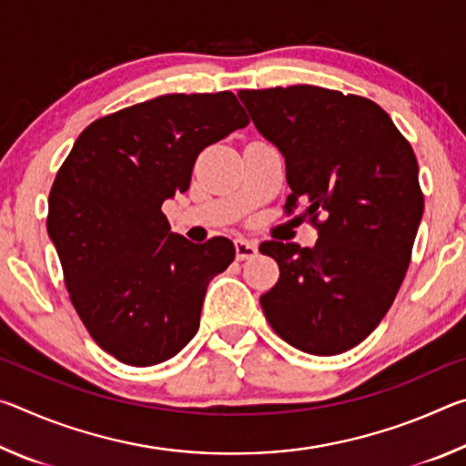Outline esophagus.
Wrapping results in <instances>:
<instances>
[{
	"mask_svg": "<svg viewBox=\"0 0 466 466\" xmlns=\"http://www.w3.org/2000/svg\"><path fill=\"white\" fill-rule=\"evenodd\" d=\"M234 248H236V258H238V261H247V258L257 257V242L255 240L236 238Z\"/></svg>",
	"mask_w": 466,
	"mask_h": 466,
	"instance_id": "1",
	"label": "esophagus"
}]
</instances>
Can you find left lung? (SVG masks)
Wrapping results in <instances>:
<instances>
[{
  "mask_svg": "<svg viewBox=\"0 0 466 466\" xmlns=\"http://www.w3.org/2000/svg\"><path fill=\"white\" fill-rule=\"evenodd\" d=\"M252 123L286 157L291 216L317 228L312 248L278 240L279 279L261 296L275 333L312 356L343 353L372 333L397 298L423 193L413 147L364 96L319 86L240 90ZM323 219H319V214Z\"/></svg>",
  "mask_w": 466,
  "mask_h": 466,
  "instance_id": "left-lung-1",
  "label": "left lung"
}]
</instances>
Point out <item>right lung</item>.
I'll return each mask as SVG.
<instances>
[{
	"label": "right lung",
	"mask_w": 466,
	"mask_h": 466,
	"mask_svg": "<svg viewBox=\"0 0 466 466\" xmlns=\"http://www.w3.org/2000/svg\"><path fill=\"white\" fill-rule=\"evenodd\" d=\"M247 125L232 92L164 94L90 123L61 164L46 230L77 317L123 364L167 361L199 329L234 244L172 234L162 203L187 191L203 147Z\"/></svg>",
	"instance_id": "obj_1"
}]
</instances>
